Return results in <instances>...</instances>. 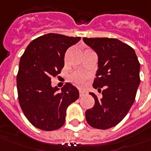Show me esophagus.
<instances>
[{"mask_svg":"<svg viewBox=\"0 0 151 151\" xmlns=\"http://www.w3.org/2000/svg\"><path fill=\"white\" fill-rule=\"evenodd\" d=\"M87 94V92H85V91H83V90H79V95H80V96H84L85 95Z\"/></svg>","mask_w":151,"mask_h":151,"instance_id":"obj_1","label":"esophagus"}]
</instances>
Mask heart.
I'll return each instance as SVG.
<instances>
[{"mask_svg":"<svg viewBox=\"0 0 151 151\" xmlns=\"http://www.w3.org/2000/svg\"><path fill=\"white\" fill-rule=\"evenodd\" d=\"M88 78V75L87 73L81 72V71H75L73 73H71L70 80L75 85L78 87H81L85 85Z\"/></svg>","mask_w":151,"mask_h":151,"instance_id":"heart-1","label":"heart"}]
</instances>
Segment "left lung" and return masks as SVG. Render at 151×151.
I'll list each match as a JSON object with an SVG mask.
<instances>
[{
	"label": "left lung",
	"instance_id": "obj_1",
	"mask_svg": "<svg viewBox=\"0 0 151 151\" xmlns=\"http://www.w3.org/2000/svg\"><path fill=\"white\" fill-rule=\"evenodd\" d=\"M83 41L99 57L93 87L102 92L100 97L89 92L95 105L85 111V118L95 129H110L122 122L133 104L140 83V64L133 48L117 39L84 37Z\"/></svg>",
	"mask_w": 151,
	"mask_h": 151
}]
</instances>
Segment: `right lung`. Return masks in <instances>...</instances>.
Returning a JSON list of instances; mask_svg holds the SVG:
<instances>
[{
	"label": "right lung",
	"instance_id": "1",
	"mask_svg": "<svg viewBox=\"0 0 151 151\" xmlns=\"http://www.w3.org/2000/svg\"><path fill=\"white\" fill-rule=\"evenodd\" d=\"M80 39L45 34L33 40L21 56L16 78L18 99L26 117L37 129L61 128L66 108L79 97L78 88L68 82L58 92V88L52 87L51 78L61 73L66 50Z\"/></svg>",
	"mask_w": 151,
	"mask_h": 151
}]
</instances>
